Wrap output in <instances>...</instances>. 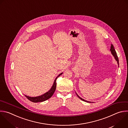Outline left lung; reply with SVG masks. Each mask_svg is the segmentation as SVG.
<instances>
[{"label":"left lung","mask_w":128,"mask_h":128,"mask_svg":"<svg viewBox=\"0 0 128 128\" xmlns=\"http://www.w3.org/2000/svg\"><path fill=\"white\" fill-rule=\"evenodd\" d=\"M110 51H111V52H112V55L114 56L115 59H116V61L118 62V65H119V63H118V56H117V54H116V51H115V49H114V46H113L112 45H111V47H110ZM77 94V96H78L80 100H83V101H84V102H88V101L86 100H84L81 98L80 97H79V96H78V95L77 94Z\"/></svg>","instance_id":"8db88e82"}]
</instances>
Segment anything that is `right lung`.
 <instances>
[{"instance_id": "right-lung-1", "label": "right lung", "mask_w": 128, "mask_h": 128, "mask_svg": "<svg viewBox=\"0 0 128 128\" xmlns=\"http://www.w3.org/2000/svg\"><path fill=\"white\" fill-rule=\"evenodd\" d=\"M63 73H60L55 79V81L54 82L53 86H52L51 88L50 89V90L48 92H46V94H42L40 96H37V97H30L28 96H26L25 95V96L30 101L33 102H42L45 101L47 100H48L49 98H51V96L53 95L55 90H56V80L58 78V77H59V76H60Z\"/></svg>"}]
</instances>
